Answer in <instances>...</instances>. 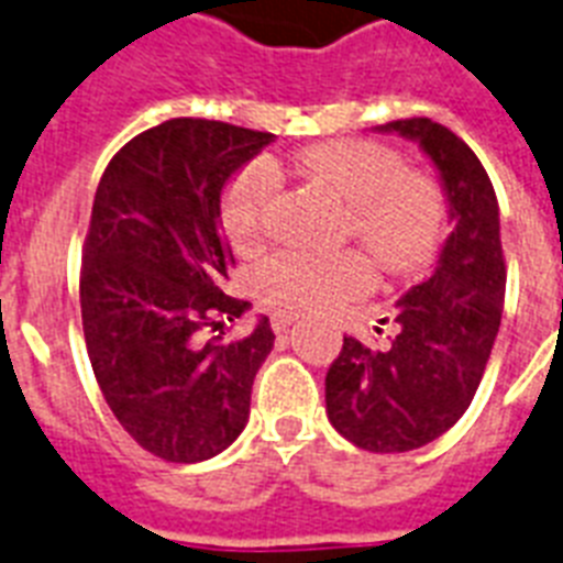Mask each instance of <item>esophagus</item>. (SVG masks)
<instances>
[{"instance_id": "34e87169", "label": "esophagus", "mask_w": 563, "mask_h": 563, "mask_svg": "<svg viewBox=\"0 0 563 563\" xmlns=\"http://www.w3.org/2000/svg\"><path fill=\"white\" fill-rule=\"evenodd\" d=\"M296 313H290V310H276V313H273V331H276V334H287V331H290V328L296 325Z\"/></svg>"}]
</instances>
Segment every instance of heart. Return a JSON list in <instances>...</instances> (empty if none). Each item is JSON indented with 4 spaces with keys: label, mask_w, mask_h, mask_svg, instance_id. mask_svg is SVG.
<instances>
[{
    "label": "heart",
    "mask_w": 563,
    "mask_h": 563,
    "mask_svg": "<svg viewBox=\"0 0 563 563\" xmlns=\"http://www.w3.org/2000/svg\"><path fill=\"white\" fill-rule=\"evenodd\" d=\"M296 168L328 186L349 203V232L389 273H407L433 258L444 227V203L427 177L404 174L401 159L384 145L363 139L325 142L296 156ZM278 170L269 159H253L227 186L220 218L238 250L261 244ZM372 267L354 250L308 253L282 250L255 273L264 302L290 310H322L363 294Z\"/></svg>",
    "instance_id": "b5f03b06"
}]
</instances>
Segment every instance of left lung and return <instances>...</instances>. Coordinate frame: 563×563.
Wrapping results in <instances>:
<instances>
[{
    "label": "left lung",
    "mask_w": 563,
    "mask_h": 563,
    "mask_svg": "<svg viewBox=\"0 0 563 563\" xmlns=\"http://www.w3.org/2000/svg\"><path fill=\"white\" fill-rule=\"evenodd\" d=\"M375 130L416 142L433 162L451 235L433 273L395 302L398 334L389 349L345 336L325 375V412L336 433L363 451L404 453L448 433L474 401L500 331L506 264L500 206L474 151L433 119Z\"/></svg>",
    "instance_id": "obj_1"
}]
</instances>
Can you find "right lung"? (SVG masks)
<instances>
[{"instance_id":"right-lung-1","label":"right lung","mask_w":563,"mask_h":563,"mask_svg":"<svg viewBox=\"0 0 563 563\" xmlns=\"http://www.w3.org/2000/svg\"><path fill=\"white\" fill-rule=\"evenodd\" d=\"M273 139L223 121H162L130 139L98 183L80 269L89 363L119 424L165 462L211 460L250 421L276 340L269 319L238 343L203 331L250 308L223 294L232 250L220 203Z\"/></svg>"}]
</instances>
